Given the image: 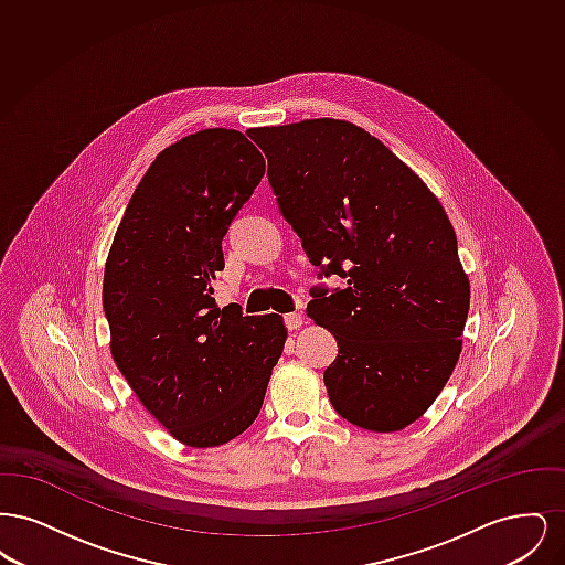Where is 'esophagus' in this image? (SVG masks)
Returning <instances> with one entry per match:
<instances>
[{
	"instance_id": "1",
	"label": "esophagus",
	"mask_w": 565,
	"mask_h": 565,
	"mask_svg": "<svg viewBox=\"0 0 565 565\" xmlns=\"http://www.w3.org/2000/svg\"><path fill=\"white\" fill-rule=\"evenodd\" d=\"M284 322H286L288 330H298V328L302 326V316H300V313H288V316L284 318Z\"/></svg>"
}]
</instances>
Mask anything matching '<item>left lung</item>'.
<instances>
[{"label":"left lung","mask_w":565,"mask_h":565,"mask_svg":"<svg viewBox=\"0 0 565 565\" xmlns=\"http://www.w3.org/2000/svg\"><path fill=\"white\" fill-rule=\"evenodd\" d=\"M279 212L320 277L307 316L339 345L323 383L364 430L419 419L456 369L470 307L457 237L438 199L376 137L334 118L260 127Z\"/></svg>","instance_id":"obj_1"}]
</instances>
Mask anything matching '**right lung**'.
<instances>
[{
    "instance_id": "1",
    "label": "right lung",
    "mask_w": 565,
    "mask_h": 565,
    "mask_svg": "<svg viewBox=\"0 0 565 565\" xmlns=\"http://www.w3.org/2000/svg\"><path fill=\"white\" fill-rule=\"evenodd\" d=\"M265 175L235 129H203L164 148L120 220L104 273L109 350L135 396L196 449L247 430L260 413L286 326L215 305L222 239Z\"/></svg>"
}]
</instances>
